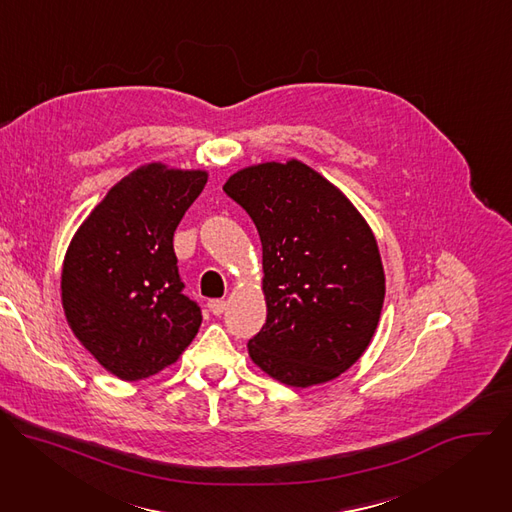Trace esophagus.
Segmentation results:
<instances>
[{"label":"esophagus","instance_id":"esophagus-1","mask_svg":"<svg viewBox=\"0 0 512 512\" xmlns=\"http://www.w3.org/2000/svg\"><path fill=\"white\" fill-rule=\"evenodd\" d=\"M227 308V302L225 300H210L208 302V310L214 314V316H221Z\"/></svg>","mask_w":512,"mask_h":512}]
</instances>
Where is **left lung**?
<instances>
[{
  "label": "left lung",
  "mask_w": 512,
  "mask_h": 512,
  "mask_svg": "<svg viewBox=\"0 0 512 512\" xmlns=\"http://www.w3.org/2000/svg\"><path fill=\"white\" fill-rule=\"evenodd\" d=\"M223 190L257 227L267 320L251 360L289 387L348 371L369 348L385 302L377 239L340 188L300 160L235 172Z\"/></svg>",
  "instance_id": "8db88e82"
}]
</instances>
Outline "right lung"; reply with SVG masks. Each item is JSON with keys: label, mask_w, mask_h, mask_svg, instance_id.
Wrapping results in <instances>:
<instances>
[{"label": "right lung", "mask_w": 512, "mask_h": 512, "mask_svg": "<svg viewBox=\"0 0 512 512\" xmlns=\"http://www.w3.org/2000/svg\"><path fill=\"white\" fill-rule=\"evenodd\" d=\"M206 180V170L139 166L105 194L66 249V322L121 381L170 367L200 328V308L182 294L174 231Z\"/></svg>", "instance_id": "right-lung-1"}]
</instances>
